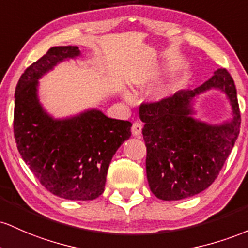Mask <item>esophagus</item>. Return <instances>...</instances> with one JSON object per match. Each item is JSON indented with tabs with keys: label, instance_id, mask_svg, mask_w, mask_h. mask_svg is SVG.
Segmentation results:
<instances>
[{
	"label": "esophagus",
	"instance_id": "34e87169",
	"mask_svg": "<svg viewBox=\"0 0 248 248\" xmlns=\"http://www.w3.org/2000/svg\"><path fill=\"white\" fill-rule=\"evenodd\" d=\"M141 129H143L141 124L139 123V122H135V123L132 124V127H131L132 135L136 136V137H138V136L141 133Z\"/></svg>",
	"mask_w": 248,
	"mask_h": 248
}]
</instances>
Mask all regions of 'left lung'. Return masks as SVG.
I'll return each instance as SVG.
<instances>
[{"instance_id":"obj_1","label":"left lung","mask_w":248,"mask_h":248,"mask_svg":"<svg viewBox=\"0 0 248 248\" xmlns=\"http://www.w3.org/2000/svg\"><path fill=\"white\" fill-rule=\"evenodd\" d=\"M212 87L229 97L231 124L217 127L193 120L190 101ZM139 116L145 123L146 176L150 190L161 200H180L206 190L219 176L240 131L236 89L226 69H218L198 88L180 90L157 102L141 103Z\"/></svg>"}]
</instances>
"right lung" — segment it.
<instances>
[{"label":"right lung","instance_id":"add662e5","mask_svg":"<svg viewBox=\"0 0 248 248\" xmlns=\"http://www.w3.org/2000/svg\"><path fill=\"white\" fill-rule=\"evenodd\" d=\"M78 55V46H54L28 66L16 85L14 136L21 157L46 190L64 199L93 200L104 192L110 161L131 136L132 124L98 110L62 121L44 112L37 79Z\"/></svg>","mask_w":248,"mask_h":248}]
</instances>
